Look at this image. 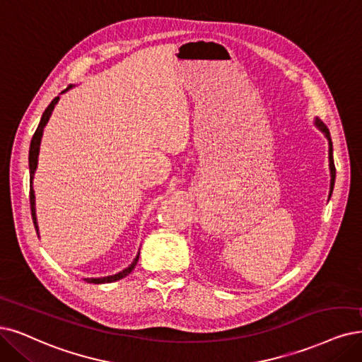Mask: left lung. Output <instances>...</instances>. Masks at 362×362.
<instances>
[{
    "label": "left lung",
    "instance_id": "8db88e82",
    "mask_svg": "<svg viewBox=\"0 0 362 362\" xmlns=\"http://www.w3.org/2000/svg\"><path fill=\"white\" fill-rule=\"evenodd\" d=\"M315 125L325 134V137L328 139V143H329V152H328L329 156L328 158H329V171H331V185H329V197H331L332 189H334V182H336V165H334V158H332V143H331V137H329V131L325 127V124L320 122L319 119H316Z\"/></svg>",
    "mask_w": 362,
    "mask_h": 362
}]
</instances>
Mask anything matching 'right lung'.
I'll list each match as a JSON object with an SVG mask.
<instances>
[{"mask_svg": "<svg viewBox=\"0 0 362 362\" xmlns=\"http://www.w3.org/2000/svg\"><path fill=\"white\" fill-rule=\"evenodd\" d=\"M70 88H73V85H70L69 88L64 89L61 93L66 92ZM58 101H59V97H55V98L52 100V103L47 105V109L45 110V113H43V116H42V120H40V124H38V127H37V129H35V132H34L33 140H31V146H30V158H28V160H30V204H31V215H33V222H34L37 234H38V225H37V216H35V195H34V189H33V179H34V173H35V168H37L38 152H40V143H42L43 129H45V127H46V124H47V120H49V117H50L53 109H55V105H57ZM139 255H140V252L137 253L136 259H134V261L131 262V265L127 267L125 270H122V272L117 273V274L107 276V277H97V279L88 277V279H83V280H85V282H88V284H110V282H116V280H120L122 277L128 276V274L134 270V267L137 265Z\"/></svg>", "mask_w": 362, "mask_h": 362, "instance_id": "1", "label": "right lung"}]
</instances>
